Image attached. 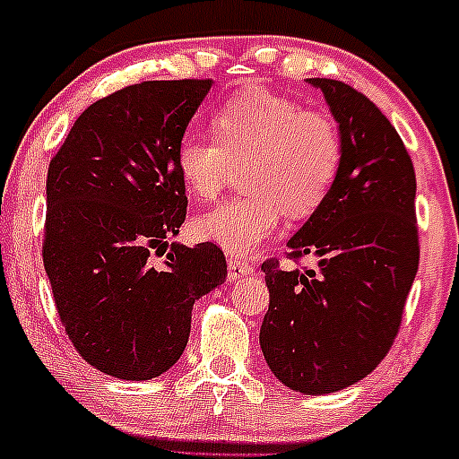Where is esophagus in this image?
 I'll return each instance as SVG.
<instances>
[{"mask_svg":"<svg viewBox=\"0 0 459 459\" xmlns=\"http://www.w3.org/2000/svg\"><path fill=\"white\" fill-rule=\"evenodd\" d=\"M254 272V264L249 261H245V258H236L231 256L228 258V276L230 281H238V278L243 276H249V273Z\"/></svg>","mask_w":459,"mask_h":459,"instance_id":"1","label":"esophagus"}]
</instances>
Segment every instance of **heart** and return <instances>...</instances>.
<instances>
[{
  "mask_svg": "<svg viewBox=\"0 0 459 459\" xmlns=\"http://www.w3.org/2000/svg\"><path fill=\"white\" fill-rule=\"evenodd\" d=\"M214 139L186 134L177 145V172L198 201L214 198L231 163H245L249 195L196 216V238L230 254H252L281 223L314 214L332 192L342 165L340 127L327 112L263 86L230 97L212 119Z\"/></svg>",
  "mask_w": 459,
  "mask_h": 459,
  "instance_id": "b5f03b06",
  "label": "heart"
}]
</instances>
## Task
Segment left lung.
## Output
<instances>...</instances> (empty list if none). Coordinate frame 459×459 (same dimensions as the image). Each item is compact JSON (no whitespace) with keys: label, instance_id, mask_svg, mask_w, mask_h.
Masks as SVG:
<instances>
[{"label":"left lung","instance_id":"1","mask_svg":"<svg viewBox=\"0 0 459 459\" xmlns=\"http://www.w3.org/2000/svg\"><path fill=\"white\" fill-rule=\"evenodd\" d=\"M320 88L340 127L342 165L332 192L290 238L287 256L314 269L264 261L269 309L261 349L273 376L305 395L356 385L398 335L420 263L415 172L391 121L335 79Z\"/></svg>","mask_w":459,"mask_h":459}]
</instances>
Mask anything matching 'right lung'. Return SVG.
I'll list each match as a JSON object with an SVG mask.
<instances>
[{
    "label": "right lung",
    "mask_w": 459,
    "mask_h": 459,
    "mask_svg": "<svg viewBox=\"0 0 459 459\" xmlns=\"http://www.w3.org/2000/svg\"><path fill=\"white\" fill-rule=\"evenodd\" d=\"M210 88L117 90L83 110L50 160L44 267L56 314L83 360L121 380L168 371L186 351L195 302L228 276L214 243H169L187 214L177 145Z\"/></svg>",
    "instance_id": "add662e5"
}]
</instances>
